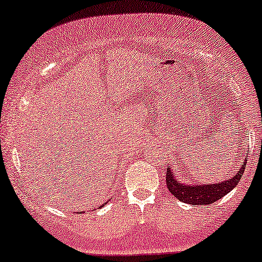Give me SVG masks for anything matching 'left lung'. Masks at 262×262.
<instances>
[{"label": "left lung", "instance_id": "left-lung-1", "mask_svg": "<svg viewBox=\"0 0 262 262\" xmlns=\"http://www.w3.org/2000/svg\"><path fill=\"white\" fill-rule=\"evenodd\" d=\"M247 159L241 163V167L235 173H233L231 179L226 182L216 183V184H205V185H187L178 182L174 174H172L171 167L167 168L166 183L167 188L171 193L183 203L191 205H210L216 203L226 194H228L235 185L241 181L242 176L244 174Z\"/></svg>", "mask_w": 262, "mask_h": 262}]
</instances>
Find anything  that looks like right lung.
I'll use <instances>...</instances> for the list:
<instances>
[{"label":"right lung","instance_id":"1","mask_svg":"<svg viewBox=\"0 0 262 262\" xmlns=\"http://www.w3.org/2000/svg\"><path fill=\"white\" fill-rule=\"evenodd\" d=\"M100 207H102V206H100Z\"/></svg>","mask_w":262,"mask_h":262}]
</instances>
